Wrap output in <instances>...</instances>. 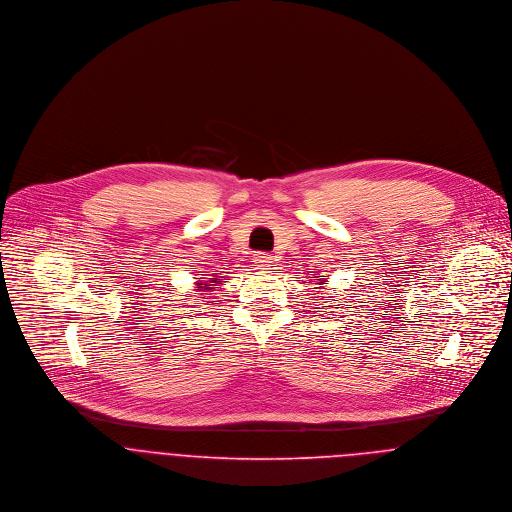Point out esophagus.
Here are the masks:
<instances>
[{
    "label": "esophagus",
    "mask_w": 512,
    "mask_h": 512,
    "mask_svg": "<svg viewBox=\"0 0 512 512\" xmlns=\"http://www.w3.org/2000/svg\"><path fill=\"white\" fill-rule=\"evenodd\" d=\"M254 264H256L260 270H272V266H274V256L268 254V252H256V254H254Z\"/></svg>",
    "instance_id": "34e87169"
}]
</instances>
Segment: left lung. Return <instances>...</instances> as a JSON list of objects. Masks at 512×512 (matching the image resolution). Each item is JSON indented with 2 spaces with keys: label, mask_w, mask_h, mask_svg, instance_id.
Masks as SVG:
<instances>
[{
  "label": "left lung",
  "mask_w": 512,
  "mask_h": 512,
  "mask_svg": "<svg viewBox=\"0 0 512 512\" xmlns=\"http://www.w3.org/2000/svg\"><path fill=\"white\" fill-rule=\"evenodd\" d=\"M317 278H321V282H319V284H323V282H325V276H317Z\"/></svg>",
  "instance_id": "obj_1"
}]
</instances>
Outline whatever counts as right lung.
I'll return each mask as SVG.
<instances>
[{
  "mask_svg": "<svg viewBox=\"0 0 512 512\" xmlns=\"http://www.w3.org/2000/svg\"><path fill=\"white\" fill-rule=\"evenodd\" d=\"M217 282V278H211V286ZM203 290H213V288H209V284H199Z\"/></svg>",
  "mask_w": 512,
  "mask_h": 512,
  "instance_id": "right-lung-1",
  "label": "right lung"
}]
</instances>
